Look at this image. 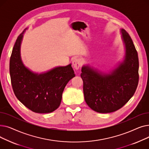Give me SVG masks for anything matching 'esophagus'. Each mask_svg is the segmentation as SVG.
<instances>
[{
	"instance_id": "obj_1",
	"label": "esophagus",
	"mask_w": 149,
	"mask_h": 149,
	"mask_svg": "<svg viewBox=\"0 0 149 149\" xmlns=\"http://www.w3.org/2000/svg\"><path fill=\"white\" fill-rule=\"evenodd\" d=\"M83 60L81 58H75L72 62V66L75 69L78 70L82 65Z\"/></svg>"
}]
</instances>
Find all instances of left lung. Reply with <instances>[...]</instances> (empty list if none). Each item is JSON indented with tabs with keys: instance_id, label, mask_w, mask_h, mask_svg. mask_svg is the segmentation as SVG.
<instances>
[{
	"instance_id": "1",
	"label": "left lung",
	"mask_w": 149,
	"mask_h": 149,
	"mask_svg": "<svg viewBox=\"0 0 149 149\" xmlns=\"http://www.w3.org/2000/svg\"><path fill=\"white\" fill-rule=\"evenodd\" d=\"M125 47L123 60L115 69L104 73L89 65L81 68L84 100L98 113H111L121 108L133 97L139 80L138 53L131 37L121 29Z\"/></svg>"
}]
</instances>
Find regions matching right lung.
I'll return each instance as SVG.
<instances>
[{"label": "right lung", "instance_id": "right-lung-1", "mask_svg": "<svg viewBox=\"0 0 149 149\" xmlns=\"http://www.w3.org/2000/svg\"><path fill=\"white\" fill-rule=\"evenodd\" d=\"M18 36L10 61V74L13 91L17 98L36 113H50L59 107L62 93L75 74L69 64L57 66L43 73L31 71L23 63L20 46L23 34Z\"/></svg>", "mask_w": 149, "mask_h": 149}]
</instances>
